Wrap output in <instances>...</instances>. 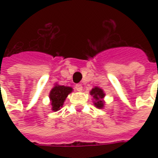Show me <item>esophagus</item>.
Returning a JSON list of instances; mask_svg holds the SVG:
<instances>
[{"instance_id":"34e87169","label":"esophagus","mask_w":158,"mask_h":158,"mask_svg":"<svg viewBox=\"0 0 158 158\" xmlns=\"http://www.w3.org/2000/svg\"><path fill=\"white\" fill-rule=\"evenodd\" d=\"M75 89L78 90V91H82L83 90V86L81 85H76Z\"/></svg>"}]
</instances>
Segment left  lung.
I'll return each mask as SVG.
<instances>
[{
    "label": "left lung",
    "mask_w": 158,
    "mask_h": 158,
    "mask_svg": "<svg viewBox=\"0 0 158 158\" xmlns=\"http://www.w3.org/2000/svg\"><path fill=\"white\" fill-rule=\"evenodd\" d=\"M89 94L93 96V102H94V105L99 108V109H102L104 107V105H105V101H104V97H105V93L103 91V89L100 87H94L90 91H89Z\"/></svg>",
    "instance_id": "8db88e82"
}]
</instances>
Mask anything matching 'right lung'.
I'll return each instance as SVG.
<instances>
[{
    "instance_id": "obj_1",
    "label": "right lung",
    "mask_w": 158,
    "mask_h": 158,
    "mask_svg": "<svg viewBox=\"0 0 158 158\" xmlns=\"http://www.w3.org/2000/svg\"><path fill=\"white\" fill-rule=\"evenodd\" d=\"M73 90L72 87L69 86L60 85L58 84H55L54 87L51 89L49 94L50 104L52 106V110L56 112L62 107L66 98L68 97L70 93Z\"/></svg>"
}]
</instances>
